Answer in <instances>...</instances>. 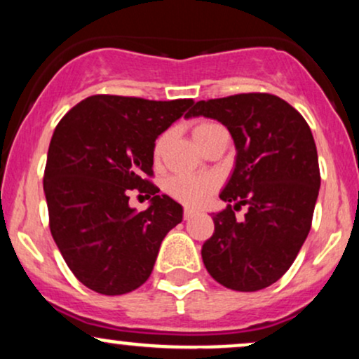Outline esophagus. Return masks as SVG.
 Returning <instances> with one entry per match:
<instances>
[{"label": "esophagus", "instance_id": "34e87169", "mask_svg": "<svg viewBox=\"0 0 359 359\" xmlns=\"http://www.w3.org/2000/svg\"><path fill=\"white\" fill-rule=\"evenodd\" d=\"M194 216H196V211H194V209H191V208L184 209V219L185 221L191 219V217H194Z\"/></svg>", "mask_w": 359, "mask_h": 359}]
</instances>
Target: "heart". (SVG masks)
I'll use <instances>...</instances> for the list:
<instances>
[{"label":"heart","instance_id":"b5f03b06","mask_svg":"<svg viewBox=\"0 0 359 359\" xmlns=\"http://www.w3.org/2000/svg\"><path fill=\"white\" fill-rule=\"evenodd\" d=\"M219 130H224L221 125L212 121H201L192 128L194 142L201 148L205 147V143L211 140ZM168 135L163 133L162 137L155 142L154 147V158L158 160L165 150ZM216 189V180L208 175H175L167 182V192L174 197L175 201L185 205H197L204 204L209 199V196Z\"/></svg>","mask_w":359,"mask_h":359}]
</instances>
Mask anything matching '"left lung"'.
<instances>
[{"label": "left lung", "instance_id": "left-lung-1", "mask_svg": "<svg viewBox=\"0 0 359 359\" xmlns=\"http://www.w3.org/2000/svg\"><path fill=\"white\" fill-rule=\"evenodd\" d=\"M222 123L236 162L212 216L214 234L203 262L221 285L238 292L270 287L290 269L309 231L320 187L319 160L307 121L287 101L266 93L199 101L187 118ZM249 205L241 222L233 211Z\"/></svg>", "mask_w": 359, "mask_h": 359}]
</instances>
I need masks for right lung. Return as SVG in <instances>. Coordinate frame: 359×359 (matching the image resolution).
<instances>
[{
  "label": "right lung",
  "mask_w": 359,
  "mask_h": 359,
  "mask_svg": "<svg viewBox=\"0 0 359 359\" xmlns=\"http://www.w3.org/2000/svg\"><path fill=\"white\" fill-rule=\"evenodd\" d=\"M194 104L97 94L60 119L43 175L50 233L81 283L121 295L147 282L165 234L182 221V205L148 180L155 140ZM152 197L138 213L129 191Z\"/></svg>",
  "instance_id": "add662e5"
}]
</instances>
